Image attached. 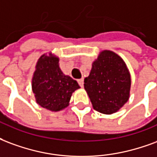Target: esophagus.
Masks as SVG:
<instances>
[{"label":"esophagus","mask_w":157,"mask_h":157,"mask_svg":"<svg viewBox=\"0 0 157 157\" xmlns=\"http://www.w3.org/2000/svg\"><path fill=\"white\" fill-rule=\"evenodd\" d=\"M78 83L79 85H80V86L83 87V85H84V80H83V79H79Z\"/></svg>","instance_id":"34e87169"}]
</instances>
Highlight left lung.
<instances>
[{"label": "left lung", "mask_w": 157, "mask_h": 157, "mask_svg": "<svg viewBox=\"0 0 157 157\" xmlns=\"http://www.w3.org/2000/svg\"><path fill=\"white\" fill-rule=\"evenodd\" d=\"M84 88L96 111L106 115L119 111L131 89V75L122 58L111 51L101 52L85 78Z\"/></svg>", "instance_id": "8db88e82"}]
</instances>
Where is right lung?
Segmentation results:
<instances>
[{"label": "right lung", "instance_id": "right-lung-1", "mask_svg": "<svg viewBox=\"0 0 157 157\" xmlns=\"http://www.w3.org/2000/svg\"><path fill=\"white\" fill-rule=\"evenodd\" d=\"M31 86L37 104L52 111L67 107L72 93L80 88L76 81L64 75L59 67V58L52 54L39 58Z\"/></svg>", "mask_w": 157, "mask_h": 157}]
</instances>
